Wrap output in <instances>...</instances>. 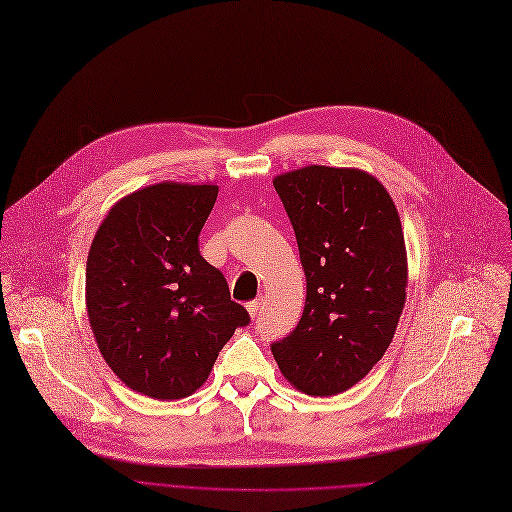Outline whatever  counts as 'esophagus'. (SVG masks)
Listing matches in <instances>:
<instances>
[{
	"instance_id": "34e87169",
	"label": "esophagus",
	"mask_w": 512,
	"mask_h": 512,
	"mask_svg": "<svg viewBox=\"0 0 512 512\" xmlns=\"http://www.w3.org/2000/svg\"><path fill=\"white\" fill-rule=\"evenodd\" d=\"M261 310V298L259 300H253V302H247V312L251 314V318H255Z\"/></svg>"
}]
</instances>
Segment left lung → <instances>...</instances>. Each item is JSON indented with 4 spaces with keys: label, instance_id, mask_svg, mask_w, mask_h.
<instances>
[{
    "label": "left lung",
    "instance_id": "obj_1",
    "mask_svg": "<svg viewBox=\"0 0 512 512\" xmlns=\"http://www.w3.org/2000/svg\"><path fill=\"white\" fill-rule=\"evenodd\" d=\"M306 275L298 327L271 353L308 396L361 382L390 347L406 302L408 261L398 210L363 169L308 165L273 177Z\"/></svg>",
    "mask_w": 512,
    "mask_h": 512
}]
</instances>
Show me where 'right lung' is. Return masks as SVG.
I'll list each match as a JSON object with an SVG mask.
<instances>
[{"instance_id": "1", "label": "right lung", "mask_w": 512, "mask_h": 512, "mask_svg": "<svg viewBox=\"0 0 512 512\" xmlns=\"http://www.w3.org/2000/svg\"><path fill=\"white\" fill-rule=\"evenodd\" d=\"M214 183L161 181L118 200L91 241L85 306L98 349L134 392L192 396L218 351L249 324L198 247Z\"/></svg>"}]
</instances>
